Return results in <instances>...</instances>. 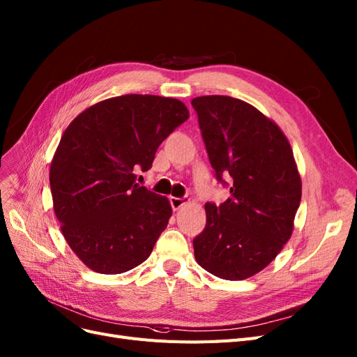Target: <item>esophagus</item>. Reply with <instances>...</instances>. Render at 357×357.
Listing matches in <instances>:
<instances>
[{"label":"esophagus","mask_w":357,"mask_h":357,"mask_svg":"<svg viewBox=\"0 0 357 357\" xmlns=\"http://www.w3.org/2000/svg\"><path fill=\"white\" fill-rule=\"evenodd\" d=\"M188 202H189L188 198H176V196H171V198H169V204H171V206H173L174 211L180 210V208H181L184 204H188Z\"/></svg>","instance_id":"esophagus-1"}]
</instances>
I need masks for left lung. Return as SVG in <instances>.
Instances as JSON below:
<instances>
[{
  "instance_id": "left-lung-1",
  "label": "left lung",
  "mask_w": 357,
  "mask_h": 357,
  "mask_svg": "<svg viewBox=\"0 0 357 357\" xmlns=\"http://www.w3.org/2000/svg\"><path fill=\"white\" fill-rule=\"evenodd\" d=\"M192 106L215 177L230 188L223 204H205L195 258L217 278L247 279L272 263L292 235L301 201L296 159L285 134L250 103L202 96Z\"/></svg>"
}]
</instances>
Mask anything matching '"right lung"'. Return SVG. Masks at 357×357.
Instances as JSON below:
<instances>
[{
	"mask_svg": "<svg viewBox=\"0 0 357 357\" xmlns=\"http://www.w3.org/2000/svg\"><path fill=\"white\" fill-rule=\"evenodd\" d=\"M189 118L177 99L151 94L112 97L85 109L53 156L50 188L61 233L79 260L118 275L151 255L173 214L165 196L136 183L171 132Z\"/></svg>",
	"mask_w": 357,
	"mask_h": 357,
	"instance_id": "add662e5",
	"label": "right lung"
}]
</instances>
